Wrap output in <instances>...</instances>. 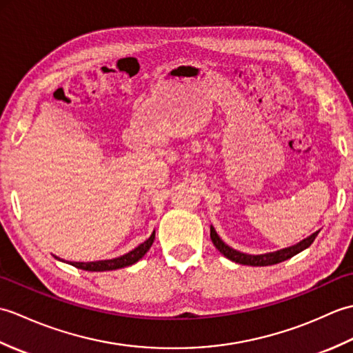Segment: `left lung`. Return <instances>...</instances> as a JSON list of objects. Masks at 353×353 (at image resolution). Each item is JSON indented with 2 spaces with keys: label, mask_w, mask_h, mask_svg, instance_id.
Listing matches in <instances>:
<instances>
[{
  "label": "left lung",
  "mask_w": 353,
  "mask_h": 353,
  "mask_svg": "<svg viewBox=\"0 0 353 353\" xmlns=\"http://www.w3.org/2000/svg\"><path fill=\"white\" fill-rule=\"evenodd\" d=\"M317 235H319V232H314L312 235L302 239V241L297 243L296 245H291V247H287V249H282L277 252L264 253V254H247V253H241L235 249H232V247H229L228 244H224L221 241V238L216 235L215 229L211 226V239H212L214 245L219 249V252L230 261L238 262V264H243V265H252V267L274 265V264H279V262H282V261H287V259L294 256V254L301 253L305 249H308V247L314 243V239H316Z\"/></svg>",
  "instance_id": "obj_1"
}]
</instances>
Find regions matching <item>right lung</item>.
Segmentation results:
<instances>
[{
	"instance_id": "obj_1",
	"label": "right lung",
	"mask_w": 353,
	"mask_h": 353,
	"mask_svg": "<svg viewBox=\"0 0 353 353\" xmlns=\"http://www.w3.org/2000/svg\"><path fill=\"white\" fill-rule=\"evenodd\" d=\"M154 241V232L147 241H144L142 244H139L137 249H133L132 252L123 254V256L115 258V259H104V261H94V262H70L71 265L81 268V270H86V272H109V270H117V268H123L127 265H132L134 262H138L144 254L150 250V247H152ZM56 259H61L57 258ZM63 261V259H61Z\"/></svg>"
}]
</instances>
